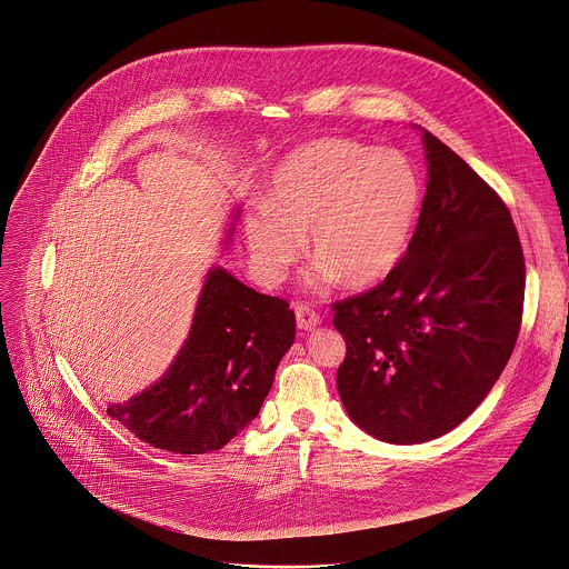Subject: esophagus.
<instances>
[{
  "label": "esophagus",
  "instance_id": "1",
  "mask_svg": "<svg viewBox=\"0 0 569 569\" xmlns=\"http://www.w3.org/2000/svg\"><path fill=\"white\" fill-rule=\"evenodd\" d=\"M295 317H297V326L301 330H312L319 323V315L303 303H295Z\"/></svg>",
  "mask_w": 569,
  "mask_h": 569
}]
</instances>
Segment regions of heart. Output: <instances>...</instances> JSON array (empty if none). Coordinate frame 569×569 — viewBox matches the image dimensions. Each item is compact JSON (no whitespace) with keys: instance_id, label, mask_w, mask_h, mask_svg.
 Wrapping results in <instances>:
<instances>
[{"instance_id":"heart-1","label":"heart","mask_w":569,"mask_h":569,"mask_svg":"<svg viewBox=\"0 0 569 569\" xmlns=\"http://www.w3.org/2000/svg\"><path fill=\"white\" fill-rule=\"evenodd\" d=\"M421 203L417 170L397 150L321 139L290 152L270 174L261 206L243 221L257 274L279 283L306 248L312 283L337 277L363 288L401 261Z\"/></svg>"}]
</instances>
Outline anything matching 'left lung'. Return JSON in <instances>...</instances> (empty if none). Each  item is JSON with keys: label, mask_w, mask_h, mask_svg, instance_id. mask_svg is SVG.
<instances>
[{"label": "left lung", "mask_w": 569, "mask_h": 569, "mask_svg": "<svg viewBox=\"0 0 569 569\" xmlns=\"http://www.w3.org/2000/svg\"><path fill=\"white\" fill-rule=\"evenodd\" d=\"M428 190L397 268L332 303L346 339L337 388L350 419L386 443H426L468 419L519 339L526 259L506 201L423 132Z\"/></svg>", "instance_id": "1"}]
</instances>
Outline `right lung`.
<instances>
[{
	"mask_svg": "<svg viewBox=\"0 0 569 569\" xmlns=\"http://www.w3.org/2000/svg\"><path fill=\"white\" fill-rule=\"evenodd\" d=\"M292 341L295 312L286 299L254 292L214 268L170 370L152 388L106 412L157 450H219L259 415Z\"/></svg>",
	"mask_w": 569,
	"mask_h": 569,
	"instance_id": "add662e5",
	"label": "right lung"
}]
</instances>
